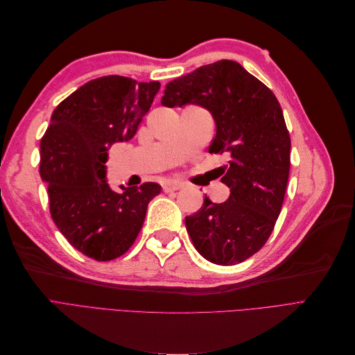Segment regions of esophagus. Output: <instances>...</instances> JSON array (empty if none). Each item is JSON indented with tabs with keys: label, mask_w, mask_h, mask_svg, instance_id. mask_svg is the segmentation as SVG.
<instances>
[{
	"label": "esophagus",
	"mask_w": 355,
	"mask_h": 355,
	"mask_svg": "<svg viewBox=\"0 0 355 355\" xmlns=\"http://www.w3.org/2000/svg\"><path fill=\"white\" fill-rule=\"evenodd\" d=\"M179 188H182V184L178 180H166L163 184V191L164 192H171V191L179 189Z\"/></svg>",
	"instance_id": "1"
}]
</instances>
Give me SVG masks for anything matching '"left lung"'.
I'll return each instance as SVG.
<instances>
[{"instance_id":"obj_1","label":"left lung","mask_w":355,"mask_h":355,"mask_svg":"<svg viewBox=\"0 0 355 355\" xmlns=\"http://www.w3.org/2000/svg\"><path fill=\"white\" fill-rule=\"evenodd\" d=\"M161 103L206 108L216 123L209 153L230 155L222 182L230 198L185 218L198 253L235 265L259 252L282 211L290 170V136L274 93L240 63L219 60L170 81Z\"/></svg>"}]
</instances>
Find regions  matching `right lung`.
I'll return each mask as SVG.
<instances>
[{"mask_svg": "<svg viewBox=\"0 0 355 355\" xmlns=\"http://www.w3.org/2000/svg\"><path fill=\"white\" fill-rule=\"evenodd\" d=\"M158 90V81L120 75L92 80L56 106L41 139L40 175L49 185L51 219L94 261H112L130 249L149 201L161 192L154 182L115 192L105 166L110 148L136 135Z\"/></svg>", "mask_w": 355, "mask_h": 355, "instance_id": "obj_1", "label": "right lung"}]
</instances>
